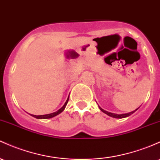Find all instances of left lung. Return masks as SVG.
Returning <instances> with one entry per match:
<instances>
[{
    "label": "left lung",
    "mask_w": 160,
    "mask_h": 160,
    "mask_svg": "<svg viewBox=\"0 0 160 160\" xmlns=\"http://www.w3.org/2000/svg\"><path fill=\"white\" fill-rule=\"evenodd\" d=\"M99 109L101 110L102 112H104L105 114H106V115H108V116L112 117V118H124L128 117V116H130V115H132L133 113H134V112H136L137 110H138V108H140V107H139V108H137V109H135L134 111H132V112H128V113H125V114H115V113H112V112H107V111H106V110L102 109V108L100 106H99Z\"/></svg>",
    "instance_id": "left-lung-1"
}]
</instances>
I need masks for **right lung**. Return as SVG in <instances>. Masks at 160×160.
<instances>
[{
  "label": "right lung",
  "instance_id": "obj_1",
  "mask_svg": "<svg viewBox=\"0 0 160 160\" xmlns=\"http://www.w3.org/2000/svg\"><path fill=\"white\" fill-rule=\"evenodd\" d=\"M68 100H69V96H68V99H67L65 103H64V106L61 107L60 109L58 110L57 112H53V113L47 114V115H31V114H29V115H30L31 116L36 118H38V119H48V118H52L55 117L56 115H59V114L61 113V112L64 111V108H65V107H66V106H67V104H68Z\"/></svg>",
  "mask_w": 160,
  "mask_h": 160
}]
</instances>
